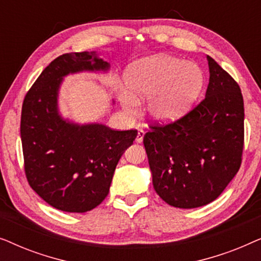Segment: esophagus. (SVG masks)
Wrapping results in <instances>:
<instances>
[{
  "label": "esophagus",
  "instance_id": "34e87169",
  "mask_svg": "<svg viewBox=\"0 0 261 261\" xmlns=\"http://www.w3.org/2000/svg\"><path fill=\"white\" fill-rule=\"evenodd\" d=\"M144 137H145V132L142 130V129H139V130H138L137 139H135V141H137L138 144H141L142 140H144Z\"/></svg>",
  "mask_w": 261,
  "mask_h": 261
}]
</instances>
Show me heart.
<instances>
[{
	"mask_svg": "<svg viewBox=\"0 0 261 261\" xmlns=\"http://www.w3.org/2000/svg\"><path fill=\"white\" fill-rule=\"evenodd\" d=\"M123 107L133 113L147 98L146 112L159 123L172 122L187 114L201 94L204 74L192 62L171 56H153L135 62L123 74Z\"/></svg>",
	"mask_w": 261,
	"mask_h": 261,
	"instance_id": "obj_1",
	"label": "heart"
}]
</instances>
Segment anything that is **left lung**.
Listing matches in <instances>:
<instances>
[{"mask_svg": "<svg viewBox=\"0 0 261 261\" xmlns=\"http://www.w3.org/2000/svg\"><path fill=\"white\" fill-rule=\"evenodd\" d=\"M205 97L180 119L149 124L144 137L153 187L167 204L215 201L240 169L245 109L240 87L212 57Z\"/></svg>", "mask_w": 261, "mask_h": 261, "instance_id": "left-lung-1", "label": "left lung"}]
</instances>
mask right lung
I'll list each match as a JSON object with an SVG mask.
<instances>
[{"label": "right lung", "mask_w": 261, "mask_h": 261, "mask_svg": "<svg viewBox=\"0 0 261 261\" xmlns=\"http://www.w3.org/2000/svg\"><path fill=\"white\" fill-rule=\"evenodd\" d=\"M108 69L95 52L65 53L45 67L24 96L20 127L24 173L31 188L62 212L85 213L101 204L121 155L137 138L135 129L81 126L59 115L64 76Z\"/></svg>", "instance_id": "obj_1"}]
</instances>
